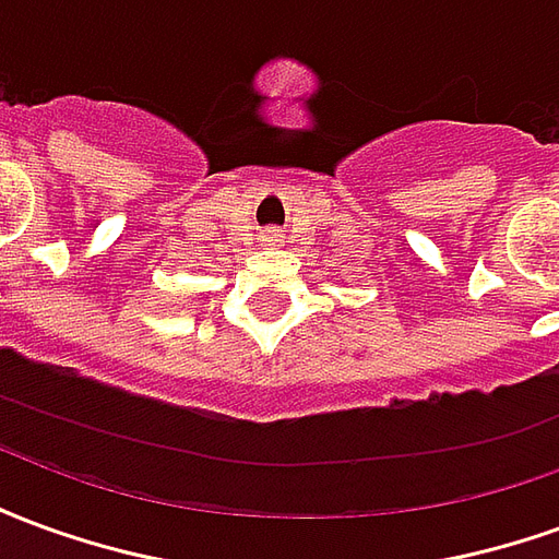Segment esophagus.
Listing matches in <instances>:
<instances>
[{
	"label": "esophagus",
	"instance_id": "1",
	"mask_svg": "<svg viewBox=\"0 0 559 559\" xmlns=\"http://www.w3.org/2000/svg\"><path fill=\"white\" fill-rule=\"evenodd\" d=\"M263 242H266V245H278L281 242V233L278 230H269L266 236H263Z\"/></svg>",
	"mask_w": 559,
	"mask_h": 559
}]
</instances>
